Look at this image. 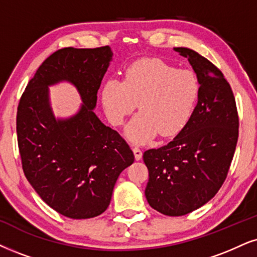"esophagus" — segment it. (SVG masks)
Segmentation results:
<instances>
[{"label":"esophagus","mask_w":257,"mask_h":257,"mask_svg":"<svg viewBox=\"0 0 257 257\" xmlns=\"http://www.w3.org/2000/svg\"><path fill=\"white\" fill-rule=\"evenodd\" d=\"M133 152H134L136 160H141V158H142V151H141V149L138 148V147H134V148H133Z\"/></svg>","instance_id":"34e87169"}]
</instances>
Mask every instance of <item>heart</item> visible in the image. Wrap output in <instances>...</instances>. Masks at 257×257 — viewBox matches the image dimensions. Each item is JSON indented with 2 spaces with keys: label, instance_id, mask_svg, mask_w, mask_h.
<instances>
[{
  "label": "heart",
  "instance_id": "b5f03b06",
  "mask_svg": "<svg viewBox=\"0 0 257 257\" xmlns=\"http://www.w3.org/2000/svg\"><path fill=\"white\" fill-rule=\"evenodd\" d=\"M200 95L196 74L177 70L155 58L129 66L124 80L109 79L102 90V104L112 125H121L139 103L140 112L126 126L135 144H147L160 133L178 135L192 118Z\"/></svg>",
  "mask_w": 257,
  "mask_h": 257
}]
</instances>
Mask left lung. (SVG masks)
<instances>
[{"label": "left lung", "instance_id": "8db88e82", "mask_svg": "<svg viewBox=\"0 0 257 257\" xmlns=\"http://www.w3.org/2000/svg\"><path fill=\"white\" fill-rule=\"evenodd\" d=\"M200 84V95L188 124L170 144L144 153L149 179L145 194L153 209L184 216L212 199L226 179L238 140V113L231 86L218 67L186 47Z\"/></svg>", "mask_w": 257, "mask_h": 257}]
</instances>
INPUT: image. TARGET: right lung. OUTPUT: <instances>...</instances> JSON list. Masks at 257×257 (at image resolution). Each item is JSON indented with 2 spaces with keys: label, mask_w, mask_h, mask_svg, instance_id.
<instances>
[{
  "label": "right lung",
  "mask_w": 257,
  "mask_h": 257,
  "mask_svg": "<svg viewBox=\"0 0 257 257\" xmlns=\"http://www.w3.org/2000/svg\"><path fill=\"white\" fill-rule=\"evenodd\" d=\"M112 58L109 46L61 48L29 80L16 115L24 173L48 206L73 219L99 216L108 209L121 172L134 162L125 140L99 121L93 109ZM72 82L83 104L78 114L56 120L48 85Z\"/></svg>",
  "instance_id": "obj_1"
}]
</instances>
